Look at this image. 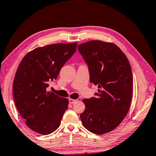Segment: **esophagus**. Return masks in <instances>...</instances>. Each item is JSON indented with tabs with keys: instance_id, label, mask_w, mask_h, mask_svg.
Listing matches in <instances>:
<instances>
[{
	"instance_id": "34e87169",
	"label": "esophagus",
	"mask_w": 156,
	"mask_h": 156,
	"mask_svg": "<svg viewBox=\"0 0 156 156\" xmlns=\"http://www.w3.org/2000/svg\"><path fill=\"white\" fill-rule=\"evenodd\" d=\"M77 101V100H75V99H72V98H69V102L70 104H73L75 103V102Z\"/></svg>"
}]
</instances>
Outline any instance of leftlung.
I'll return each mask as SVG.
<instances>
[{
    "mask_svg": "<svg viewBox=\"0 0 156 156\" xmlns=\"http://www.w3.org/2000/svg\"><path fill=\"white\" fill-rule=\"evenodd\" d=\"M78 51L87 65L90 82L98 86L96 96L84 99L80 114L89 131L104 134L120 125L129 112L133 74L125 54L117 45L100 41L79 44Z\"/></svg>",
    "mask_w": 156,
    "mask_h": 156,
    "instance_id": "1",
    "label": "left lung"
}]
</instances>
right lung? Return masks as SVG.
I'll return each instance as SVG.
<instances>
[{"mask_svg": "<svg viewBox=\"0 0 156 156\" xmlns=\"http://www.w3.org/2000/svg\"><path fill=\"white\" fill-rule=\"evenodd\" d=\"M76 47L77 43L38 47L18 66L13 83L15 105L27 126L36 133L48 135L59 127L69 101L46 89L57 78Z\"/></svg>", "mask_w": 156, "mask_h": 156, "instance_id": "right-lung-1", "label": "right lung"}]
</instances>
